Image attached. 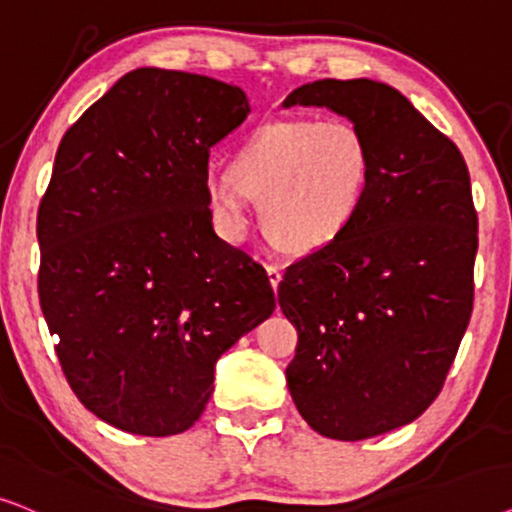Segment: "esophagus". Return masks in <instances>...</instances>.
I'll return each instance as SVG.
<instances>
[{"instance_id": "obj_1", "label": "esophagus", "mask_w": 512, "mask_h": 512, "mask_svg": "<svg viewBox=\"0 0 512 512\" xmlns=\"http://www.w3.org/2000/svg\"><path fill=\"white\" fill-rule=\"evenodd\" d=\"M267 276H269V283H271V288H278V283H281V269L278 267H274V264H267Z\"/></svg>"}]
</instances>
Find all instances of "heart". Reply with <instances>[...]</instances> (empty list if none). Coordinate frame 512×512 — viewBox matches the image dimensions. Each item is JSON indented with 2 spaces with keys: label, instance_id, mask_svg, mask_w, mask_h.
I'll return each mask as SVG.
<instances>
[{
  "label": "heart",
  "instance_id": "1",
  "mask_svg": "<svg viewBox=\"0 0 512 512\" xmlns=\"http://www.w3.org/2000/svg\"><path fill=\"white\" fill-rule=\"evenodd\" d=\"M370 173V145L349 119L271 121L238 142L227 173L208 180L206 208L217 234L241 243L248 201H260L271 241L290 252H316L349 231Z\"/></svg>",
  "mask_w": 512,
  "mask_h": 512
}]
</instances>
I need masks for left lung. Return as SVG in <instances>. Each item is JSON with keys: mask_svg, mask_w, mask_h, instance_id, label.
Returning <instances> with one entry per match:
<instances>
[{"mask_svg": "<svg viewBox=\"0 0 512 512\" xmlns=\"http://www.w3.org/2000/svg\"><path fill=\"white\" fill-rule=\"evenodd\" d=\"M285 107H327L372 154L349 231L285 269L278 304L297 327L285 370L313 431L365 440L421 417L452 367L473 313L478 213L466 161L395 88L320 79Z\"/></svg>", "mask_w": 512, "mask_h": 512, "instance_id": "obj_1", "label": "left lung"}]
</instances>
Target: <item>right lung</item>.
Segmentation results:
<instances>
[{
  "instance_id": "1",
  "label": "right lung",
  "mask_w": 512,
  "mask_h": 512,
  "mask_svg": "<svg viewBox=\"0 0 512 512\" xmlns=\"http://www.w3.org/2000/svg\"><path fill=\"white\" fill-rule=\"evenodd\" d=\"M248 114L238 86L140 67L60 140L37 213L39 302L67 384L109 426L192 428L217 358L276 309L267 271L206 208L210 147Z\"/></svg>"
}]
</instances>
